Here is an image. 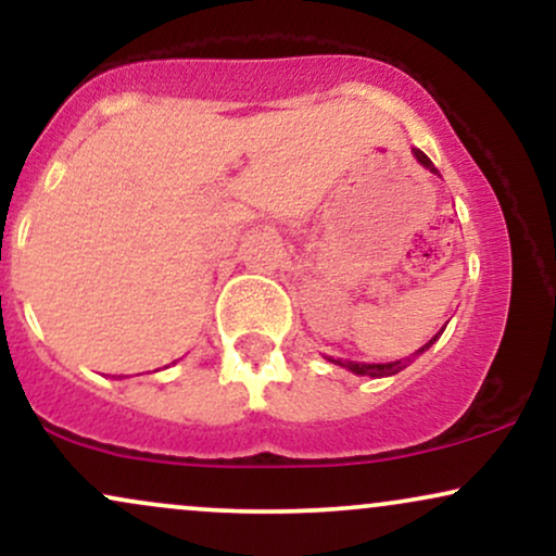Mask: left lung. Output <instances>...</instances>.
Returning <instances> with one entry per match:
<instances>
[{
  "label": "left lung",
  "mask_w": 556,
  "mask_h": 556,
  "mask_svg": "<svg viewBox=\"0 0 556 556\" xmlns=\"http://www.w3.org/2000/svg\"><path fill=\"white\" fill-rule=\"evenodd\" d=\"M413 154H416V159H418V162L420 164H424V167L426 169H429V172H433V175H439V169L437 167H433V164H431V159L429 156H426L424 154V151H420V149H416V151H413ZM444 331V329H442ZM442 331H439V334L437 337H431V340L429 342H426L424 344V348H420L418 350V353H413V355H407V358H402V361H394V363H355V361H340V358H329L331 363H337V366H342V368H348V371H353V374H358V376H374V379H376V376H392V374H400L402 371V368H407V366H410V363H413V358H418V355L420 353H426V350H429L431 348V344L433 342H437L439 340V337H442Z\"/></svg>",
  "instance_id": "1"
}]
</instances>
